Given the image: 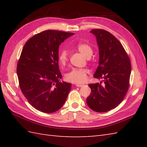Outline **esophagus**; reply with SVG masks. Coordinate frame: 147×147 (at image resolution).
<instances>
[{
    "instance_id": "1",
    "label": "esophagus",
    "mask_w": 147,
    "mask_h": 147,
    "mask_svg": "<svg viewBox=\"0 0 147 147\" xmlns=\"http://www.w3.org/2000/svg\"><path fill=\"white\" fill-rule=\"evenodd\" d=\"M76 86L77 87H83L84 85H80V84H76Z\"/></svg>"
}]
</instances>
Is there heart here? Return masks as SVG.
Instances as JSON below:
<instances>
[{"instance_id":"heart-1","label":"heart","mask_w":147,"mask_h":147,"mask_svg":"<svg viewBox=\"0 0 147 147\" xmlns=\"http://www.w3.org/2000/svg\"><path fill=\"white\" fill-rule=\"evenodd\" d=\"M76 48L80 53L86 58H90L93 54L92 47L86 43H80L78 44ZM68 61V52L66 50H62L59 55V61L61 65H64ZM88 71L86 69L74 68L65 74V78L67 82L74 83H83L87 78Z\"/></svg>"}]
</instances>
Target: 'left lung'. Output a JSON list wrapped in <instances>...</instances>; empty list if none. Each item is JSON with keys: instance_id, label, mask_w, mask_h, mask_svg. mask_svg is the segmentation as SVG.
Returning <instances> with one entry per match:
<instances>
[{"instance_id": "left-lung-1", "label": "left lung", "mask_w": 147, "mask_h": 147, "mask_svg": "<svg viewBox=\"0 0 147 147\" xmlns=\"http://www.w3.org/2000/svg\"><path fill=\"white\" fill-rule=\"evenodd\" d=\"M90 32L96 36L99 50L98 66L93 76L103 80L90 84L91 93L86 103L92 110L105 112L123 100L129 88L131 66L125 50L113 35L102 29Z\"/></svg>"}]
</instances>
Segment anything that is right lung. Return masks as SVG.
I'll return each mask as SVG.
<instances>
[{
  "mask_svg": "<svg viewBox=\"0 0 147 147\" xmlns=\"http://www.w3.org/2000/svg\"><path fill=\"white\" fill-rule=\"evenodd\" d=\"M57 30H46L29 39L22 50L17 65L22 93L36 110L52 113L66 100L71 84L61 82L59 47L72 35Z\"/></svg>",
  "mask_w": 147,
  "mask_h": 147,
  "instance_id": "right-lung-1",
  "label": "right lung"
}]
</instances>
